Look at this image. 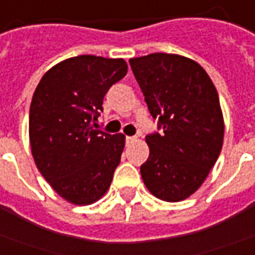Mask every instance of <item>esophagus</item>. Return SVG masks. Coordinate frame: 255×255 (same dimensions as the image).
Instances as JSON below:
<instances>
[{
	"label": "esophagus",
	"instance_id": "34e87169",
	"mask_svg": "<svg viewBox=\"0 0 255 255\" xmlns=\"http://www.w3.org/2000/svg\"><path fill=\"white\" fill-rule=\"evenodd\" d=\"M136 140H137V136H128V137H126V141H128V143L136 141Z\"/></svg>",
	"mask_w": 255,
	"mask_h": 255
}]
</instances>
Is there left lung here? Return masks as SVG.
<instances>
[{
	"mask_svg": "<svg viewBox=\"0 0 255 255\" xmlns=\"http://www.w3.org/2000/svg\"><path fill=\"white\" fill-rule=\"evenodd\" d=\"M151 115L162 133L145 136L150 157L140 166L145 187L178 203L204 183L224 143L218 91L204 68L178 54L129 59Z\"/></svg>",
	"mask_w": 255,
	"mask_h": 255,
	"instance_id": "8db88e82",
	"label": "left lung"
}]
</instances>
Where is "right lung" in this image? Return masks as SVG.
<instances>
[{
    "instance_id": "obj_1",
    "label": "right lung",
    "mask_w": 255,
    "mask_h": 255,
    "mask_svg": "<svg viewBox=\"0 0 255 255\" xmlns=\"http://www.w3.org/2000/svg\"><path fill=\"white\" fill-rule=\"evenodd\" d=\"M126 73L122 58L79 55L54 65L34 90L31 155L43 178L72 204L103 197L121 162L125 136L97 130L94 122L107 91Z\"/></svg>"
}]
</instances>
